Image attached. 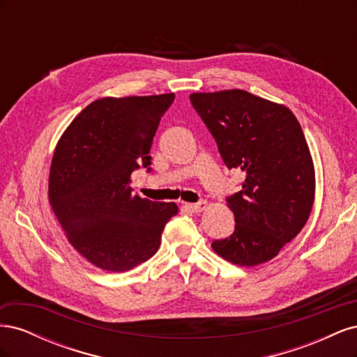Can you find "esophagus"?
Wrapping results in <instances>:
<instances>
[{"label":"esophagus","mask_w":357,"mask_h":357,"mask_svg":"<svg viewBox=\"0 0 357 357\" xmlns=\"http://www.w3.org/2000/svg\"><path fill=\"white\" fill-rule=\"evenodd\" d=\"M188 208L192 213H201V211H204L205 208H207V201H199L197 204H188Z\"/></svg>","instance_id":"34e87169"}]
</instances>
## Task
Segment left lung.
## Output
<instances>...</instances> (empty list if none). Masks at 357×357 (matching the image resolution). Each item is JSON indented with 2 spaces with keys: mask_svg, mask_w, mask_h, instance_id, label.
I'll return each mask as SVG.
<instances>
[{
  "mask_svg": "<svg viewBox=\"0 0 357 357\" xmlns=\"http://www.w3.org/2000/svg\"><path fill=\"white\" fill-rule=\"evenodd\" d=\"M190 102L226 167L245 174L243 189L226 198L235 229L213 241V250L240 266L271 261L304 228L314 204V164L298 119L241 89L197 92Z\"/></svg>",
  "mask_w": 357,
  "mask_h": 357,
  "instance_id": "obj_1",
  "label": "left lung"
}]
</instances>
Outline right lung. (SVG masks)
I'll return each instance as SVG.
<instances>
[{
  "instance_id": "obj_1",
  "label": "right lung",
  "mask_w": 357,
  "mask_h": 357,
  "mask_svg": "<svg viewBox=\"0 0 357 357\" xmlns=\"http://www.w3.org/2000/svg\"><path fill=\"white\" fill-rule=\"evenodd\" d=\"M174 93L96 100L63 131L49 174V202L70 244L110 273L146 262L159 248L176 202L135 195L132 171L147 168L160 117ZM150 169V168H149Z\"/></svg>"
}]
</instances>
